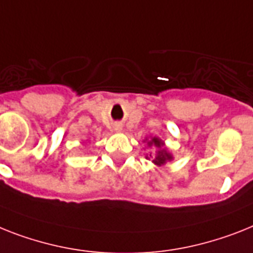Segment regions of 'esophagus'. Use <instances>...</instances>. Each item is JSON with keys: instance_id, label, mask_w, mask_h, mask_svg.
Returning <instances> with one entry per match:
<instances>
[{"instance_id": "34e87169", "label": "esophagus", "mask_w": 253, "mask_h": 253, "mask_svg": "<svg viewBox=\"0 0 253 253\" xmlns=\"http://www.w3.org/2000/svg\"><path fill=\"white\" fill-rule=\"evenodd\" d=\"M115 130H116V131L122 130V125H120V124H116V125H115Z\"/></svg>"}]
</instances>
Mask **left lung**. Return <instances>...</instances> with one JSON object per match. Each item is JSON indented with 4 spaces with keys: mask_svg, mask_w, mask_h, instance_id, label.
<instances>
[{
    "mask_svg": "<svg viewBox=\"0 0 253 253\" xmlns=\"http://www.w3.org/2000/svg\"><path fill=\"white\" fill-rule=\"evenodd\" d=\"M149 145L150 146L154 145V146H156V147H159V149H160L155 156H152L151 154H150V158H152V162L155 163L156 166H162V164H164L167 160L172 159V155H170L169 152H167L164 149H162L163 142L160 141L159 138H152V141L149 142ZM147 159H149V156H147Z\"/></svg>",
    "mask_w": 253,
    "mask_h": 253,
    "instance_id": "left-lung-1",
    "label": "left lung"
}]
</instances>
